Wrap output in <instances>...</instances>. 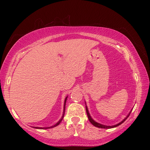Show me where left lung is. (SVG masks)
Masks as SVG:
<instances>
[{
	"label": "left lung",
	"instance_id": "8db88e82",
	"mask_svg": "<svg viewBox=\"0 0 150 150\" xmlns=\"http://www.w3.org/2000/svg\"><path fill=\"white\" fill-rule=\"evenodd\" d=\"M85 105H86V103H85ZM132 110H132H130V112L128 113V115L126 116V118H124V119H123V120H122V121L120 122H119V123L116 124H115V125H113V126H106V125H103V124H100V123L96 122V121H95V120H93V119L92 118V117H91V115H90L89 112H88V108H87V105H86V111H87V116H88V120H89L90 122H91V124H92L93 126H96V127H98V128H105V129H109V128H115V127H116V126H118L119 125H120V124H122V123L124 122L125 121L127 118H128V116H130V113H131Z\"/></svg>",
	"mask_w": 150,
	"mask_h": 150
}]
</instances>
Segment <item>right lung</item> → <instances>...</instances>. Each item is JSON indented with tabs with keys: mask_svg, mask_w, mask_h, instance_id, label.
Listing matches in <instances>:
<instances>
[{
	"mask_svg": "<svg viewBox=\"0 0 150 150\" xmlns=\"http://www.w3.org/2000/svg\"><path fill=\"white\" fill-rule=\"evenodd\" d=\"M68 97V96H67L65 98V101H64V106H63V115L62 116V118H60V120L54 124V126H50V127H35V126H32V128H36V129H42V130H45V129H49V128H54V127L57 126L59 125L60 124L61 122L62 121L63 118V116H64L65 115V105H66V101H67V98Z\"/></svg>",
	"mask_w": 150,
	"mask_h": 150,
	"instance_id": "right-lung-1",
	"label": "right lung"
}]
</instances>
